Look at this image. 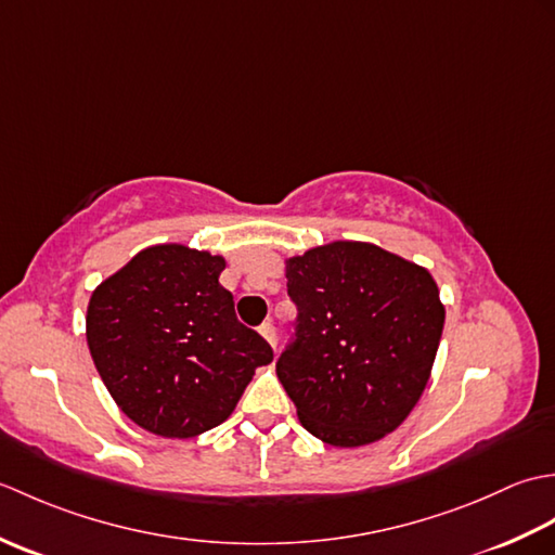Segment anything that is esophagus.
Listing matches in <instances>:
<instances>
[{"label": "esophagus", "instance_id": "obj_1", "mask_svg": "<svg viewBox=\"0 0 555 555\" xmlns=\"http://www.w3.org/2000/svg\"><path fill=\"white\" fill-rule=\"evenodd\" d=\"M259 334H262V338L267 340V344L276 350V328L271 322H264L262 326H259Z\"/></svg>", "mask_w": 555, "mask_h": 555}]
</instances>
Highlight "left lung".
<instances>
[{
	"label": "left lung",
	"mask_w": 555,
	"mask_h": 555,
	"mask_svg": "<svg viewBox=\"0 0 555 555\" xmlns=\"http://www.w3.org/2000/svg\"><path fill=\"white\" fill-rule=\"evenodd\" d=\"M296 340L276 376L317 439L358 448L396 431L427 386L446 308L427 269L384 247L334 241L286 257Z\"/></svg>",
	"instance_id": "left-lung-1"
}]
</instances>
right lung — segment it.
Wrapping results in <instances>:
<instances>
[{
	"label": "right lung",
	"instance_id": "right-lung-1",
	"mask_svg": "<svg viewBox=\"0 0 555 555\" xmlns=\"http://www.w3.org/2000/svg\"><path fill=\"white\" fill-rule=\"evenodd\" d=\"M227 259L183 243L140 250L92 291L86 338L92 362L128 420L164 439L219 427L253 374L274 360L238 322L219 284Z\"/></svg>",
	"mask_w": 555,
	"mask_h": 555
}]
</instances>
